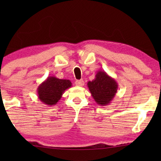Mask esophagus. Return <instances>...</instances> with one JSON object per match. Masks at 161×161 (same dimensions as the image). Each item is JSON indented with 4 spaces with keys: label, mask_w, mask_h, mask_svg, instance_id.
<instances>
[{
    "label": "esophagus",
    "mask_w": 161,
    "mask_h": 161,
    "mask_svg": "<svg viewBox=\"0 0 161 161\" xmlns=\"http://www.w3.org/2000/svg\"><path fill=\"white\" fill-rule=\"evenodd\" d=\"M75 85L77 86H83L84 85V81L83 80H76L75 81Z\"/></svg>",
    "instance_id": "obj_1"
}]
</instances>
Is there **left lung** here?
Segmentation results:
<instances>
[{
  "instance_id": "obj_1",
  "label": "left lung",
  "mask_w": 161,
  "mask_h": 161,
  "mask_svg": "<svg viewBox=\"0 0 161 161\" xmlns=\"http://www.w3.org/2000/svg\"><path fill=\"white\" fill-rule=\"evenodd\" d=\"M94 101L100 105H107L113 100L118 89L115 79L103 70H98L95 78L87 83Z\"/></svg>"
}]
</instances>
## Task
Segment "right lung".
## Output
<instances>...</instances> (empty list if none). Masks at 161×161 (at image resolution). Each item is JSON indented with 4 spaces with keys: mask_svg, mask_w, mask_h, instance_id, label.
<instances>
[{
    "mask_svg": "<svg viewBox=\"0 0 161 161\" xmlns=\"http://www.w3.org/2000/svg\"><path fill=\"white\" fill-rule=\"evenodd\" d=\"M71 86L69 80L49 76L37 88L38 97L44 104L54 105L60 100L66 90Z\"/></svg>",
    "mask_w": 161,
    "mask_h": 161,
    "instance_id": "obj_1",
    "label": "right lung"
}]
</instances>
